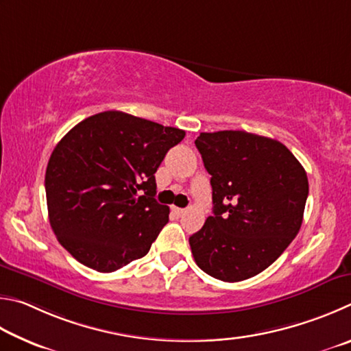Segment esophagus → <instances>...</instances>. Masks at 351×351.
Wrapping results in <instances>:
<instances>
[{
  "label": "esophagus",
  "mask_w": 351,
  "mask_h": 351,
  "mask_svg": "<svg viewBox=\"0 0 351 351\" xmlns=\"http://www.w3.org/2000/svg\"><path fill=\"white\" fill-rule=\"evenodd\" d=\"M172 211H174L177 216H183V214H186V210H183V208H172Z\"/></svg>",
  "instance_id": "obj_1"
}]
</instances>
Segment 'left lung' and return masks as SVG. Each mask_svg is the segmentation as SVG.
I'll return each instance as SVG.
<instances>
[{"label":"left lung","instance_id":"1","mask_svg":"<svg viewBox=\"0 0 351 351\" xmlns=\"http://www.w3.org/2000/svg\"><path fill=\"white\" fill-rule=\"evenodd\" d=\"M195 146L211 176L214 214L189 237L194 261L219 280L253 278L298 236L306 172L280 141L245 131L202 132Z\"/></svg>","mask_w":351,"mask_h":351}]
</instances>
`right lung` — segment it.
<instances>
[{
    "label": "right lung",
    "instance_id": "right-lung-1",
    "mask_svg": "<svg viewBox=\"0 0 351 351\" xmlns=\"http://www.w3.org/2000/svg\"><path fill=\"white\" fill-rule=\"evenodd\" d=\"M183 137L179 128L106 110L58 141L45 179L49 222L80 263L112 273L147 254L169 220L154 199V174Z\"/></svg>",
    "mask_w": 351,
    "mask_h": 351
}]
</instances>
